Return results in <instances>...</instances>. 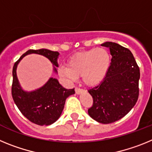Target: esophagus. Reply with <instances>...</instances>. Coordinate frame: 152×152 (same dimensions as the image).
<instances>
[{"instance_id":"34e87169","label":"esophagus","mask_w":152,"mask_h":152,"mask_svg":"<svg viewBox=\"0 0 152 152\" xmlns=\"http://www.w3.org/2000/svg\"><path fill=\"white\" fill-rule=\"evenodd\" d=\"M84 91V90L80 89V88H75V93H76L77 94H82Z\"/></svg>"}]
</instances>
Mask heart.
<instances>
[{
	"label": "heart",
	"mask_w": 152,
	"mask_h": 152,
	"mask_svg": "<svg viewBox=\"0 0 152 152\" xmlns=\"http://www.w3.org/2000/svg\"><path fill=\"white\" fill-rule=\"evenodd\" d=\"M110 65V56L103 48L90 49L79 52L71 57L67 67L58 69V75L68 80H76L80 76L83 82L94 86L105 77Z\"/></svg>",
	"instance_id": "obj_1"
}]
</instances>
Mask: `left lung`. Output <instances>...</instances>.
<instances>
[{
	"label": "left lung",
	"instance_id": "left-lung-1",
	"mask_svg": "<svg viewBox=\"0 0 152 152\" xmlns=\"http://www.w3.org/2000/svg\"><path fill=\"white\" fill-rule=\"evenodd\" d=\"M101 45L110 49L112 58L105 77L88 90L93 97L88 114L98 123L109 124L122 119L135 105L140 71L129 49L112 42Z\"/></svg>",
	"mask_w": 152,
	"mask_h": 152
}]
</instances>
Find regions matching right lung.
<instances>
[{
  "instance_id": "add662e5",
  "label": "right lung",
  "mask_w": 152,
  "mask_h": 152,
  "mask_svg": "<svg viewBox=\"0 0 152 152\" xmlns=\"http://www.w3.org/2000/svg\"><path fill=\"white\" fill-rule=\"evenodd\" d=\"M33 53L47 58L54 66L53 71L56 73L57 72L58 52L46 49L28 50L13 65L12 96L20 111L29 121L39 126H49L60 117L65 100L70 95L75 94V89H65L57 79L50 77L39 89L33 91H23L17 78V68L24 56Z\"/></svg>"
}]
</instances>
